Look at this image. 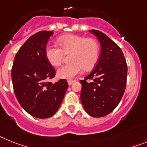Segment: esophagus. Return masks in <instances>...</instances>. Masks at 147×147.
Returning <instances> with one entry per match:
<instances>
[{"label": "esophagus", "instance_id": "1", "mask_svg": "<svg viewBox=\"0 0 147 147\" xmlns=\"http://www.w3.org/2000/svg\"><path fill=\"white\" fill-rule=\"evenodd\" d=\"M75 81H76L75 80H69V81H68V84L70 86V85L72 84H73Z\"/></svg>", "mask_w": 147, "mask_h": 147}]
</instances>
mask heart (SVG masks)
Masks as SVG:
<instances>
[{
  "label": "heart",
  "instance_id": "1",
  "mask_svg": "<svg viewBox=\"0 0 147 147\" xmlns=\"http://www.w3.org/2000/svg\"><path fill=\"white\" fill-rule=\"evenodd\" d=\"M60 48L47 45L45 55L47 60L53 66H59L63 61L64 54L70 52L71 63L64 65L57 71V76L70 80L81 73L84 68L90 69L96 65L99 56V45L92 38H85L76 34H66L57 39Z\"/></svg>",
  "mask_w": 147,
  "mask_h": 147
}]
</instances>
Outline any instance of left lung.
Masks as SVG:
<instances>
[{
	"label": "left lung",
	"instance_id": "left-lung-1",
	"mask_svg": "<svg viewBox=\"0 0 147 147\" xmlns=\"http://www.w3.org/2000/svg\"><path fill=\"white\" fill-rule=\"evenodd\" d=\"M101 45V55L93 71L80 81L81 101L89 115L102 117L118 105L125 90L127 64L119 46L102 32L90 30ZM92 79L91 82L86 80Z\"/></svg>",
	"mask_w": 147,
	"mask_h": 147
}]
</instances>
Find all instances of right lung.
<instances>
[{
	"instance_id": "obj_1",
	"label": "right lung",
	"mask_w": 147,
	"mask_h": 147,
	"mask_svg": "<svg viewBox=\"0 0 147 147\" xmlns=\"http://www.w3.org/2000/svg\"><path fill=\"white\" fill-rule=\"evenodd\" d=\"M53 31L31 36L18 50L12 68V81L17 100L23 109L36 118L52 117L60 108L68 88L66 80L48 82L55 70L47 60L45 49Z\"/></svg>"
}]
</instances>
